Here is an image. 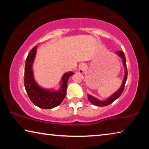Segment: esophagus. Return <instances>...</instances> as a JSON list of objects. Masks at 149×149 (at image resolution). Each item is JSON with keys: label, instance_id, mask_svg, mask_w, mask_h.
<instances>
[{"label": "esophagus", "instance_id": "34e87169", "mask_svg": "<svg viewBox=\"0 0 149 149\" xmlns=\"http://www.w3.org/2000/svg\"><path fill=\"white\" fill-rule=\"evenodd\" d=\"M86 68H87L86 64H80L79 66V72L81 73V74H82V73H84L85 72V69H86Z\"/></svg>", "mask_w": 149, "mask_h": 149}]
</instances>
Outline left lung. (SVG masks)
<instances>
[{"instance_id":"left-lung-1","label":"left lung","mask_w":149,"mask_h":149,"mask_svg":"<svg viewBox=\"0 0 149 149\" xmlns=\"http://www.w3.org/2000/svg\"><path fill=\"white\" fill-rule=\"evenodd\" d=\"M116 53L118 56L122 59L123 65V66H124V69H125V74H124V77H123L122 84L121 85L120 89H118L116 92H115L114 94H112L110 97H108V99H106L105 100H100L99 99H96L95 97H93V96H91V95H88L87 97L89 102L91 103V104H94L95 106H98V107H105V106L110 104L111 103H112L115 100H116L118 98L120 97V96L122 95L123 89H124L125 84L126 81H127V65H126L125 56L124 53H123V52L121 51V50H118Z\"/></svg>"}]
</instances>
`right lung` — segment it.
Returning a JSON list of instances; mask_svg holds the SVG:
<instances>
[{
    "label": "right lung",
    "instance_id": "1",
    "mask_svg": "<svg viewBox=\"0 0 149 149\" xmlns=\"http://www.w3.org/2000/svg\"><path fill=\"white\" fill-rule=\"evenodd\" d=\"M37 46L34 47L27 55L24 72V86L31 101L43 109H51L58 106L66 95L68 80L74 72H67L61 80V86L58 91L46 89L37 84L33 77L32 66L35 58Z\"/></svg>",
    "mask_w": 149,
    "mask_h": 149
}]
</instances>
